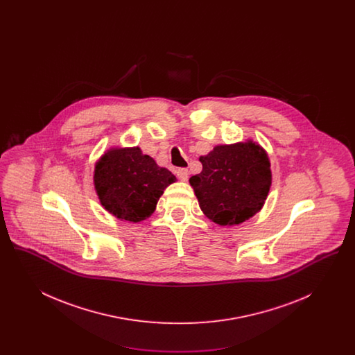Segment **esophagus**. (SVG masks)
<instances>
[{"instance_id": "esophagus-1", "label": "esophagus", "mask_w": 355, "mask_h": 355, "mask_svg": "<svg viewBox=\"0 0 355 355\" xmlns=\"http://www.w3.org/2000/svg\"><path fill=\"white\" fill-rule=\"evenodd\" d=\"M177 175H178V178H180L181 181L186 182V181H187V178H189V171H187V169H178V171H177Z\"/></svg>"}]
</instances>
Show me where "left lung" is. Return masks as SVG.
<instances>
[{"label":"left lung","instance_id":"left-lung-1","mask_svg":"<svg viewBox=\"0 0 355 355\" xmlns=\"http://www.w3.org/2000/svg\"><path fill=\"white\" fill-rule=\"evenodd\" d=\"M200 161L202 171L189 182L209 220L233 226L261 211L270 191L271 169L269 154L258 142L217 145Z\"/></svg>","mask_w":355,"mask_h":355}]
</instances>
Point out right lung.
<instances>
[{"label":"right lung","instance_id":"right-lung-1","mask_svg":"<svg viewBox=\"0 0 355 355\" xmlns=\"http://www.w3.org/2000/svg\"><path fill=\"white\" fill-rule=\"evenodd\" d=\"M177 178L139 146H113L97 159L94 189L102 207L119 220L138 223L154 213L164 190Z\"/></svg>","mask_w":355,"mask_h":355}]
</instances>
